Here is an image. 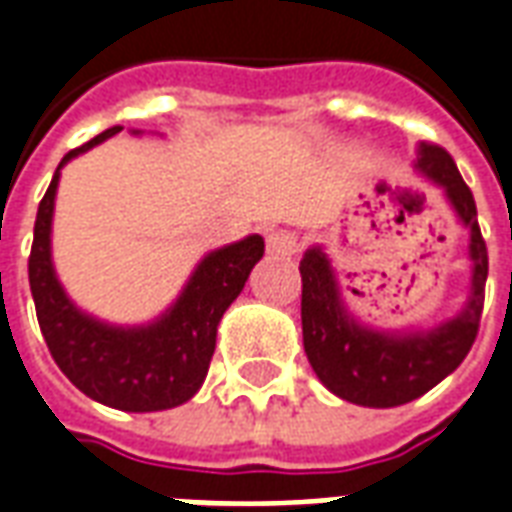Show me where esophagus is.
Segmentation results:
<instances>
[{
  "label": "esophagus",
  "mask_w": 512,
  "mask_h": 512,
  "mask_svg": "<svg viewBox=\"0 0 512 512\" xmlns=\"http://www.w3.org/2000/svg\"><path fill=\"white\" fill-rule=\"evenodd\" d=\"M266 246L274 257H290L299 252V238L290 230H271L266 235Z\"/></svg>",
  "instance_id": "obj_1"
}]
</instances>
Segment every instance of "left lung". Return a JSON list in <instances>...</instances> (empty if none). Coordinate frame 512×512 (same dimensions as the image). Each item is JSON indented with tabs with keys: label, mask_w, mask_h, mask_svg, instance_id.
<instances>
[{
	"label": "left lung",
	"mask_w": 512,
	"mask_h": 512,
	"mask_svg": "<svg viewBox=\"0 0 512 512\" xmlns=\"http://www.w3.org/2000/svg\"><path fill=\"white\" fill-rule=\"evenodd\" d=\"M417 169L447 191L452 208L472 230V296L458 318L425 334L370 332L343 310L332 266L321 246L307 249L299 266L307 359L329 392L356 406L392 408L417 400L461 365L480 332L488 249L477 224L472 189L463 183L450 153L433 142L419 147Z\"/></svg>",
	"instance_id": "1"
}]
</instances>
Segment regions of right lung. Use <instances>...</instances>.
<instances>
[{
    "label": "right lung",
    "instance_id": "obj_1",
    "mask_svg": "<svg viewBox=\"0 0 512 512\" xmlns=\"http://www.w3.org/2000/svg\"><path fill=\"white\" fill-rule=\"evenodd\" d=\"M117 131H123V126L106 128L82 147H73L60 167ZM60 167L38 205L29 252V288L51 359L76 389L104 406L120 411H161L186 403L208 376L216 326L224 310L238 299L249 271L266 252L263 238L249 235L238 244L211 252L197 266L178 304L153 326H106L73 307L51 268L49 233Z\"/></svg>",
    "mask_w": 512,
    "mask_h": 512
}]
</instances>
